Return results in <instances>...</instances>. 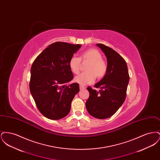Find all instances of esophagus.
<instances>
[{
  "mask_svg": "<svg viewBox=\"0 0 160 160\" xmlns=\"http://www.w3.org/2000/svg\"><path fill=\"white\" fill-rule=\"evenodd\" d=\"M85 89V87L83 86H82V85H80V90H83Z\"/></svg>",
  "mask_w": 160,
  "mask_h": 160,
  "instance_id": "1",
  "label": "esophagus"
}]
</instances>
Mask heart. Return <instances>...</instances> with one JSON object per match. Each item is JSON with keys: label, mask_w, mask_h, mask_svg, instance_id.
I'll return each instance as SVG.
<instances>
[{"label": "heart", "mask_w": 160, "mask_h": 160, "mask_svg": "<svg viewBox=\"0 0 160 160\" xmlns=\"http://www.w3.org/2000/svg\"><path fill=\"white\" fill-rule=\"evenodd\" d=\"M102 58L99 51L95 48L85 50L80 54V58L76 56H72L69 61V66L71 71L75 74H78L80 71L81 61L89 62L86 69L87 72L76 77L74 81L81 85H85L93 83L95 77L97 79L104 77L108 71V65Z\"/></svg>", "instance_id": "obj_1"}]
</instances>
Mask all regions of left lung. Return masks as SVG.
<instances>
[{
	"label": "left lung",
	"instance_id": "left-lung-1",
	"mask_svg": "<svg viewBox=\"0 0 160 160\" xmlns=\"http://www.w3.org/2000/svg\"><path fill=\"white\" fill-rule=\"evenodd\" d=\"M97 46L105 53L108 71L105 77L94 86L99 88L98 91L88 87L89 97L86 107L93 117L103 119L113 116L125 101L129 76L127 63L119 54L102 44Z\"/></svg>",
	"mask_w": 160,
	"mask_h": 160
}]
</instances>
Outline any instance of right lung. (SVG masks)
<instances>
[{"label": "right lung", "mask_w": 160, "mask_h": 160, "mask_svg": "<svg viewBox=\"0 0 160 160\" xmlns=\"http://www.w3.org/2000/svg\"><path fill=\"white\" fill-rule=\"evenodd\" d=\"M81 47L80 44L56 42L48 46L32 63L29 88L39 111L48 119L65 117L80 91L69 66L70 58Z\"/></svg>", "instance_id": "right-lung-1"}]
</instances>
